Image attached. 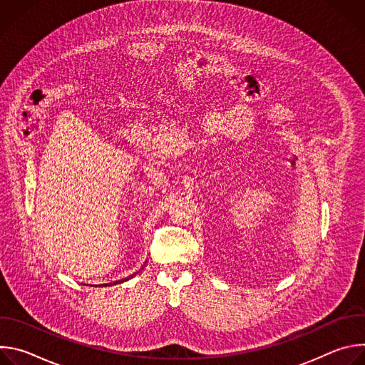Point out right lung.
Returning <instances> with one entry per match:
<instances>
[{
    "instance_id": "right-lung-1",
    "label": "right lung",
    "mask_w": 365,
    "mask_h": 365,
    "mask_svg": "<svg viewBox=\"0 0 365 365\" xmlns=\"http://www.w3.org/2000/svg\"><path fill=\"white\" fill-rule=\"evenodd\" d=\"M135 274H137V273H134L133 276H135ZM133 276H131V277H133ZM131 277H127V279H123V280H118V282H114V283H110V284L106 283V284H99V286H113V284H117V283H124V282H127V280L131 279ZM91 286H92V284H91Z\"/></svg>"
}]
</instances>
